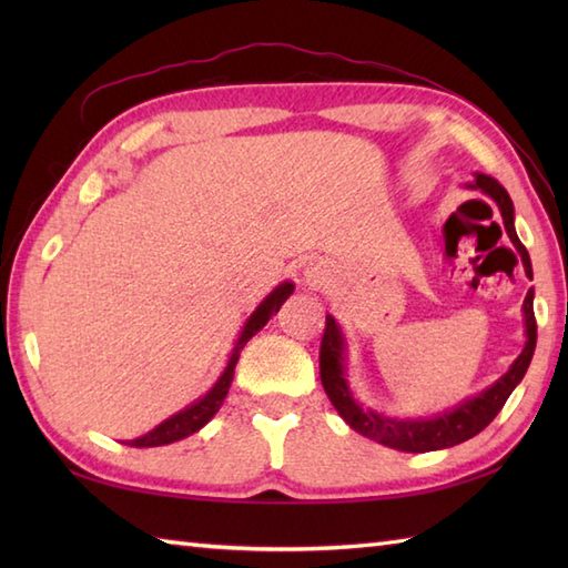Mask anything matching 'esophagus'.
<instances>
[{"mask_svg": "<svg viewBox=\"0 0 568 568\" xmlns=\"http://www.w3.org/2000/svg\"><path fill=\"white\" fill-rule=\"evenodd\" d=\"M305 275H307V281H312V283H317V281H320V275H322V273H320V271L315 268V271H307Z\"/></svg>", "mask_w": 568, "mask_h": 568, "instance_id": "1", "label": "esophagus"}]
</instances>
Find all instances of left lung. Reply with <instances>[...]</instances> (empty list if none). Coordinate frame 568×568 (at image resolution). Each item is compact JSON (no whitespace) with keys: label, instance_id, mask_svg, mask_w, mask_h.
I'll list each match as a JSON object with an SVG mask.
<instances>
[{"label":"left lung","instance_id":"8db88e82","mask_svg":"<svg viewBox=\"0 0 568 568\" xmlns=\"http://www.w3.org/2000/svg\"><path fill=\"white\" fill-rule=\"evenodd\" d=\"M470 187L486 192L488 197L496 200L503 214L505 232H508L517 253H520L527 277H532L529 253L515 232V207L508 190H505L496 178L484 175V173H476V183ZM532 300H535V291L529 287V293L523 303L525 336H527L523 354L515 358V364L508 368V373L493 383L488 390L470 397V400L449 409V413L434 415L429 419H395V417H385L381 413H373V409L361 407L354 400L352 390H348L346 364H344L346 342L339 324L334 322L332 315H327V324H324V336L320 346V378H322L324 390H327L336 413L344 417L348 427L356 429L358 434H364V437L373 442L390 446V449L422 454V452H437V449H446V446L462 444L470 437H476L478 432H484L490 422L496 419L505 400H508L510 393L517 388V383L525 378L529 361H532L535 346H537V320H535Z\"/></svg>","mask_w":568,"mask_h":568}]
</instances>
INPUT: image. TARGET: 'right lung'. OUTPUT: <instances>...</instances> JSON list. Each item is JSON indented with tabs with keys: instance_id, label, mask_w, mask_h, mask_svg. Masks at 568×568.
I'll use <instances>...</instances> for the list:
<instances>
[{
	"instance_id": "1",
	"label": "right lung",
	"mask_w": 568,
	"mask_h": 568,
	"mask_svg": "<svg viewBox=\"0 0 568 568\" xmlns=\"http://www.w3.org/2000/svg\"><path fill=\"white\" fill-rule=\"evenodd\" d=\"M293 291H295V285L285 281V283L277 285L275 291H273L268 297H265L263 303L256 307V312H253V315L246 320L244 329H241V334H239V342H236V346H234L232 356H229V364H226L224 373H222L220 378H216V383L212 385V388L200 397V400H195V403H192V405L185 407V409H180L178 415L168 417L165 422H161L159 427L151 429L149 434H143V437L131 439V442H126V444H129V446H139V449H143V446L173 444V442H178V439L190 437V434H195L197 429H202L204 425H207V422L216 415V409L222 407L224 397H226V393H229V385H232V381H234V368H236V361H239L241 348L246 346V342L251 339L253 334H256L258 329L265 327V322H268V320L275 315V312L281 310V305L285 303L287 297L293 295Z\"/></svg>"
}]
</instances>
